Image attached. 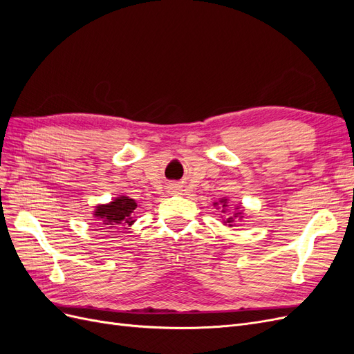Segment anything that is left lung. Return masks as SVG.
<instances>
[{"instance_id": "obj_1", "label": "left lung", "mask_w": 354, "mask_h": 354, "mask_svg": "<svg viewBox=\"0 0 354 354\" xmlns=\"http://www.w3.org/2000/svg\"><path fill=\"white\" fill-rule=\"evenodd\" d=\"M214 205L221 208V212H226L227 208H229V202H227V199H220L218 202H214ZM236 209H238V211L233 214V217H227L226 220H223V223L226 224V226H233L232 223L234 221V218H242V211H239V207H238Z\"/></svg>"}]
</instances>
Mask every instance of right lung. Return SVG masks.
I'll use <instances>...</instances> for the list:
<instances>
[{"label": "right lung", "mask_w": 354, "mask_h": 354, "mask_svg": "<svg viewBox=\"0 0 354 354\" xmlns=\"http://www.w3.org/2000/svg\"><path fill=\"white\" fill-rule=\"evenodd\" d=\"M137 208V202L128 196H118L109 203L97 205L94 209V217L102 220L106 229H116L120 226H131L136 221L133 212Z\"/></svg>", "instance_id": "1"}]
</instances>
